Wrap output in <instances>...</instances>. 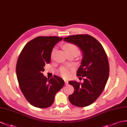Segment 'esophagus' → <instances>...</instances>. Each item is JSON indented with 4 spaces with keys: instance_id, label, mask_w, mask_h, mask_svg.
<instances>
[{
    "instance_id": "esophagus-1",
    "label": "esophagus",
    "mask_w": 127,
    "mask_h": 127,
    "mask_svg": "<svg viewBox=\"0 0 127 127\" xmlns=\"http://www.w3.org/2000/svg\"><path fill=\"white\" fill-rule=\"evenodd\" d=\"M64 83H65L66 85H67L68 83V81L67 80H64Z\"/></svg>"
}]
</instances>
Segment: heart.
<instances>
[{"mask_svg":"<svg viewBox=\"0 0 127 127\" xmlns=\"http://www.w3.org/2000/svg\"><path fill=\"white\" fill-rule=\"evenodd\" d=\"M64 48L67 53H75L78 54L79 52L78 47L75 45L72 44H66L64 45ZM54 50L53 49L52 51V55H53ZM60 73L61 76L64 78H67L69 75V70L67 68H61L60 70Z\"/></svg>","mask_w":127,"mask_h":127,"instance_id":"heart-1","label":"heart"}]
</instances>
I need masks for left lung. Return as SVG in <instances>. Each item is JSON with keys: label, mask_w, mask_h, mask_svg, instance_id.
Listing matches in <instances>:
<instances>
[{"label": "left lung", "mask_w": 127, "mask_h": 127, "mask_svg": "<svg viewBox=\"0 0 127 127\" xmlns=\"http://www.w3.org/2000/svg\"><path fill=\"white\" fill-rule=\"evenodd\" d=\"M64 40L75 45L81 51L82 59L76 74L85 78L81 83L69 81L74 92L68 99L75 106H89L100 96L108 81L109 66L107 54L100 43L89 35H70Z\"/></svg>", "instance_id": "left-lung-1"}]
</instances>
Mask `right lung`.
Listing matches in <instances>:
<instances>
[{
	"mask_svg": "<svg viewBox=\"0 0 127 127\" xmlns=\"http://www.w3.org/2000/svg\"><path fill=\"white\" fill-rule=\"evenodd\" d=\"M63 38L38 36L24 46L17 61L16 73L25 97L34 107L46 108L54 101L55 95L64 86L60 77L48 79L42 74L51 62L54 46Z\"/></svg>",
	"mask_w": 127,
	"mask_h": 127,
	"instance_id": "1",
	"label": "right lung"
}]
</instances>
